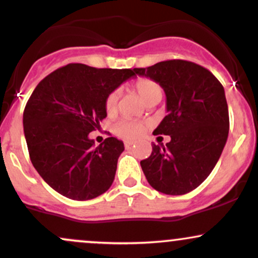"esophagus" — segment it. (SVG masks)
<instances>
[{
    "mask_svg": "<svg viewBox=\"0 0 258 258\" xmlns=\"http://www.w3.org/2000/svg\"><path fill=\"white\" fill-rule=\"evenodd\" d=\"M133 146V142L132 141H125V147L126 148H131Z\"/></svg>",
    "mask_w": 258,
    "mask_h": 258,
    "instance_id": "esophagus-1",
    "label": "esophagus"
}]
</instances>
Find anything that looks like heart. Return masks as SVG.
Returning a JSON list of instances; mask_svg holds the SVG:
<instances>
[{
	"instance_id": "heart-1",
	"label": "heart",
	"mask_w": 258,
	"mask_h": 258,
	"mask_svg": "<svg viewBox=\"0 0 258 258\" xmlns=\"http://www.w3.org/2000/svg\"><path fill=\"white\" fill-rule=\"evenodd\" d=\"M133 88L137 91V93L143 99L146 104L152 103H159L162 98V87L156 81L148 78H141L136 80L133 84ZM120 93L117 90L111 91L105 98V110L109 115H112L117 109V102H119ZM147 123L143 121L131 120V119H121L114 125V130L117 135L125 139H138L144 135L147 131Z\"/></svg>"
}]
</instances>
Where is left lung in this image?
<instances>
[{
  "instance_id": "1",
  "label": "left lung",
  "mask_w": 258,
  "mask_h": 258,
  "mask_svg": "<svg viewBox=\"0 0 258 258\" xmlns=\"http://www.w3.org/2000/svg\"><path fill=\"white\" fill-rule=\"evenodd\" d=\"M133 72L164 88L167 115L154 135L171 137L165 147L152 143V155L142 160V170L158 191L189 193L209 177L226 146L229 114L223 86L206 68L182 59Z\"/></svg>"
}]
</instances>
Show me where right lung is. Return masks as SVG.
I'll use <instances>...</instances> for the list:
<instances>
[{
	"mask_svg": "<svg viewBox=\"0 0 258 258\" xmlns=\"http://www.w3.org/2000/svg\"><path fill=\"white\" fill-rule=\"evenodd\" d=\"M133 75L132 69L74 63L47 75L32 92L23 114L29 155L59 194L84 201L110 188L122 141L108 137L96 147L88 136L106 117V96Z\"/></svg>",
	"mask_w": 258,
	"mask_h": 258,
	"instance_id": "right-lung-1",
	"label": "right lung"
}]
</instances>
